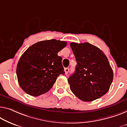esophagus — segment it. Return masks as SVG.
<instances>
[{
	"mask_svg": "<svg viewBox=\"0 0 127 127\" xmlns=\"http://www.w3.org/2000/svg\"><path fill=\"white\" fill-rule=\"evenodd\" d=\"M69 70V68H64V71H65V75H67V73H68Z\"/></svg>",
	"mask_w": 127,
	"mask_h": 127,
	"instance_id": "34e87169",
	"label": "esophagus"
}]
</instances>
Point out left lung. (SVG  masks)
<instances>
[{
	"instance_id": "1",
	"label": "left lung",
	"mask_w": 127,
	"mask_h": 127,
	"mask_svg": "<svg viewBox=\"0 0 127 127\" xmlns=\"http://www.w3.org/2000/svg\"><path fill=\"white\" fill-rule=\"evenodd\" d=\"M77 65L68 82L75 95L84 101L101 97L108 91L113 73L105 55L89 43H71Z\"/></svg>"
}]
</instances>
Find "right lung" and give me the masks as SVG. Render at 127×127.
<instances>
[{"mask_svg":"<svg viewBox=\"0 0 127 127\" xmlns=\"http://www.w3.org/2000/svg\"><path fill=\"white\" fill-rule=\"evenodd\" d=\"M67 42L55 39L39 41L23 53L16 67L19 84L26 93L37 96L52 87L57 77L64 75L61 56L58 53Z\"/></svg>","mask_w":127,"mask_h":127,"instance_id":"obj_1","label":"right lung"}]
</instances>
